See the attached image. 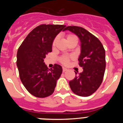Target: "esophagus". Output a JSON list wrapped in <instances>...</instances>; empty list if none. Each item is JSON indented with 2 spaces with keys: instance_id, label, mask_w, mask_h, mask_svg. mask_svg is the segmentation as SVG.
Instances as JSON below:
<instances>
[{
  "instance_id": "obj_1",
  "label": "esophagus",
  "mask_w": 123,
  "mask_h": 123,
  "mask_svg": "<svg viewBox=\"0 0 123 123\" xmlns=\"http://www.w3.org/2000/svg\"><path fill=\"white\" fill-rule=\"evenodd\" d=\"M67 70V68H65V67H63V72H65V71H66Z\"/></svg>"
}]
</instances>
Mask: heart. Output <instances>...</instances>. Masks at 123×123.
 Masks as SVG:
<instances>
[{"instance_id": "obj_1", "label": "heart", "mask_w": 123, "mask_h": 123, "mask_svg": "<svg viewBox=\"0 0 123 123\" xmlns=\"http://www.w3.org/2000/svg\"><path fill=\"white\" fill-rule=\"evenodd\" d=\"M74 37H76V36H74V35H72V34H69V35H68L67 36V41L69 40L70 39H71V38ZM56 41H57V38H56V39H54V42H53V44H52L53 47L55 46V44H56ZM72 58L73 56H62V57L61 58V62L63 64H65V65H66V64H68V62H69V58Z\"/></svg>"}]
</instances>
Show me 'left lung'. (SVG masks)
I'll use <instances>...</instances> for the list:
<instances>
[{
    "label": "left lung",
    "mask_w": 123,
    "mask_h": 123,
    "mask_svg": "<svg viewBox=\"0 0 123 123\" xmlns=\"http://www.w3.org/2000/svg\"><path fill=\"white\" fill-rule=\"evenodd\" d=\"M71 31L79 37L81 54L78 60L83 71L69 82L73 92L76 95L87 97L98 89L105 73V51L100 41L93 34L81 27L67 26L63 31Z\"/></svg>",
    "instance_id": "1"
}]
</instances>
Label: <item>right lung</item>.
Here are the masks:
<instances>
[{
	"label": "right lung",
	"mask_w": 123,
	"mask_h": 123,
	"mask_svg": "<svg viewBox=\"0 0 123 123\" xmlns=\"http://www.w3.org/2000/svg\"><path fill=\"white\" fill-rule=\"evenodd\" d=\"M65 26H38L29 32L18 49L17 65L19 78L27 91L36 97L44 98L53 94L56 80L62 73V66L55 64L48 69L44 60L52 52L55 38Z\"/></svg>",
	"instance_id": "add662e5"
}]
</instances>
